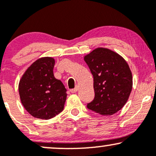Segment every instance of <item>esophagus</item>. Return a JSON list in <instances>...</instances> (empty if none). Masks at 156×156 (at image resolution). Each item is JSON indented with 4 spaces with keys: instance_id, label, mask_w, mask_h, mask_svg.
Here are the masks:
<instances>
[{
    "instance_id": "1",
    "label": "esophagus",
    "mask_w": 156,
    "mask_h": 156,
    "mask_svg": "<svg viewBox=\"0 0 156 156\" xmlns=\"http://www.w3.org/2000/svg\"><path fill=\"white\" fill-rule=\"evenodd\" d=\"M78 86H76V87H75L74 89H70V92L71 93H76L77 91H78Z\"/></svg>"
}]
</instances>
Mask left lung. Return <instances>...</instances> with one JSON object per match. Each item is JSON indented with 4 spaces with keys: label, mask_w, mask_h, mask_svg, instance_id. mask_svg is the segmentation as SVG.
<instances>
[{
    "label": "left lung",
    "mask_w": 156,
    "mask_h": 156,
    "mask_svg": "<svg viewBox=\"0 0 156 156\" xmlns=\"http://www.w3.org/2000/svg\"><path fill=\"white\" fill-rule=\"evenodd\" d=\"M94 78V98L87 108L112 115L124 106L133 86L132 74L124 58L115 52L98 48L84 57Z\"/></svg>",
    "instance_id": "1"
}]
</instances>
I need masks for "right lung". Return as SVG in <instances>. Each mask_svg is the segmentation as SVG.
Listing matches in <instances>:
<instances>
[{"instance_id": "add662e5", "label": "right lung", "mask_w": 156, "mask_h": 156, "mask_svg": "<svg viewBox=\"0 0 156 156\" xmlns=\"http://www.w3.org/2000/svg\"><path fill=\"white\" fill-rule=\"evenodd\" d=\"M55 60L44 57L28 67L19 83L21 103L34 117L49 119L63 111L67 89L53 75Z\"/></svg>"}]
</instances>
